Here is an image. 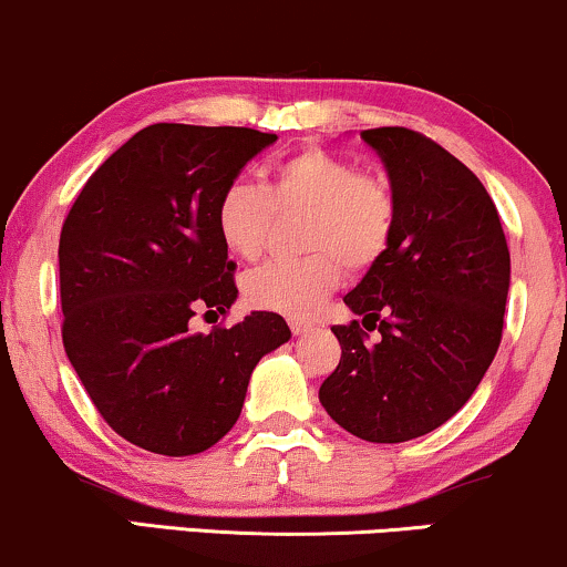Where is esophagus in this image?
I'll return each instance as SVG.
<instances>
[{"mask_svg": "<svg viewBox=\"0 0 567 567\" xmlns=\"http://www.w3.org/2000/svg\"><path fill=\"white\" fill-rule=\"evenodd\" d=\"M290 329L296 337H303L308 332H313V321H306V319H290Z\"/></svg>", "mask_w": 567, "mask_h": 567, "instance_id": "1", "label": "esophagus"}]
</instances>
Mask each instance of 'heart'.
<instances>
[{
	"mask_svg": "<svg viewBox=\"0 0 567 567\" xmlns=\"http://www.w3.org/2000/svg\"><path fill=\"white\" fill-rule=\"evenodd\" d=\"M275 212H306L300 246L311 254L271 261L246 279L254 306L285 317H311L337 290L342 264L363 271L379 261L395 235L398 200L390 185L358 164L308 146L269 169L264 188L233 181L219 193L214 225L233 256L256 261L267 250Z\"/></svg>",
	"mask_w": 567,
	"mask_h": 567,
	"instance_id": "obj_1",
	"label": "heart"
}]
</instances>
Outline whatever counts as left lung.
Wrapping results in <instances>:
<instances>
[{"label":"left lung","instance_id":"1","mask_svg":"<svg viewBox=\"0 0 567 567\" xmlns=\"http://www.w3.org/2000/svg\"><path fill=\"white\" fill-rule=\"evenodd\" d=\"M361 138L390 175L395 235L346 296L361 319L332 327L342 355L319 400L346 432L395 444L453 419L484 379L503 340L511 250L482 181L440 143L408 127Z\"/></svg>","mask_w":567,"mask_h":567}]
</instances>
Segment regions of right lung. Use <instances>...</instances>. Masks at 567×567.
<instances>
[{
    "label": "right lung",
    "mask_w": 567,
    "mask_h": 567,
    "mask_svg": "<svg viewBox=\"0 0 567 567\" xmlns=\"http://www.w3.org/2000/svg\"><path fill=\"white\" fill-rule=\"evenodd\" d=\"M275 141L250 127L148 125L93 172L64 219V353L106 424L148 453L217 444L238 421L250 371L290 340L271 311L209 334L188 327L198 308L227 313L238 298L214 209Z\"/></svg>",
    "instance_id": "add662e5"
}]
</instances>
